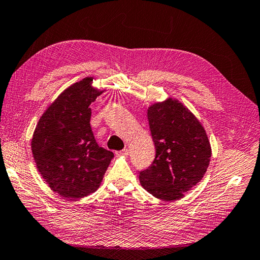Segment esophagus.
I'll use <instances>...</instances> for the list:
<instances>
[{
	"label": "esophagus",
	"instance_id": "1",
	"mask_svg": "<svg viewBox=\"0 0 260 260\" xmlns=\"http://www.w3.org/2000/svg\"><path fill=\"white\" fill-rule=\"evenodd\" d=\"M117 154H118V155H123V156H127V155L129 154V149H128V148H123L122 151L117 152Z\"/></svg>",
	"mask_w": 260,
	"mask_h": 260
}]
</instances>
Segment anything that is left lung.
I'll return each instance as SVG.
<instances>
[{
  "label": "left lung",
  "instance_id": "1",
  "mask_svg": "<svg viewBox=\"0 0 260 260\" xmlns=\"http://www.w3.org/2000/svg\"><path fill=\"white\" fill-rule=\"evenodd\" d=\"M147 119L156 148L151 166L140 171V182L157 199L176 201L205 175L211 148L205 129L177 100L148 107Z\"/></svg>",
  "mask_w": 260,
  "mask_h": 260
}]
</instances>
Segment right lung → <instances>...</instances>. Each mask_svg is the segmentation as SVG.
Returning a JSON list of instances; mask_svg holds the SVG:
<instances>
[{
	"instance_id": "1",
	"label": "right lung",
	"mask_w": 260,
	"mask_h": 260,
	"mask_svg": "<svg viewBox=\"0 0 260 260\" xmlns=\"http://www.w3.org/2000/svg\"><path fill=\"white\" fill-rule=\"evenodd\" d=\"M86 77L61 92L39 120L32 141L37 168L51 190L68 199L95 192L114 157L99 146L90 125V105L103 91Z\"/></svg>"
}]
</instances>
